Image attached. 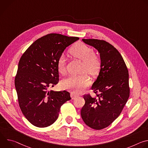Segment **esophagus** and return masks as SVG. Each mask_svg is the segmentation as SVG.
<instances>
[{
  "label": "esophagus",
  "mask_w": 148,
  "mask_h": 148,
  "mask_svg": "<svg viewBox=\"0 0 148 148\" xmlns=\"http://www.w3.org/2000/svg\"><path fill=\"white\" fill-rule=\"evenodd\" d=\"M70 96H71V97L72 98V99H74V98H75L77 97H78V95H77L76 94H75V93H74V92H71V93L70 94Z\"/></svg>",
  "instance_id": "1"
}]
</instances>
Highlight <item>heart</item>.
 Returning <instances> with one entry per match:
<instances>
[{"label": "heart", "instance_id": "obj_1", "mask_svg": "<svg viewBox=\"0 0 148 148\" xmlns=\"http://www.w3.org/2000/svg\"><path fill=\"white\" fill-rule=\"evenodd\" d=\"M69 53L74 57L83 62L82 72H86L91 76H97L100 72L102 66L101 58L95 54L94 50L81 43H77L69 50ZM57 69L59 73H66L65 58L62 55L58 59ZM91 84L88 75L82 74L79 75H71L61 82L63 88L78 93L85 90Z\"/></svg>", "mask_w": 148, "mask_h": 148}]
</instances>
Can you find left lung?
<instances>
[{"label": "left lung", "instance_id": "obj_1", "mask_svg": "<svg viewBox=\"0 0 148 148\" xmlns=\"http://www.w3.org/2000/svg\"><path fill=\"white\" fill-rule=\"evenodd\" d=\"M82 40L98 50L102 66L91 87L97 97L84 95L86 103L81 110V115L89 127L100 130L107 128L119 116L128 99V70L119 52L106 41Z\"/></svg>", "mask_w": 148, "mask_h": 148}]
</instances>
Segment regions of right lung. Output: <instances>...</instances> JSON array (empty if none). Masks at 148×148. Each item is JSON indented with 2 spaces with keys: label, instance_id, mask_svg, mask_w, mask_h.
I'll use <instances>...</instances> for the list:
<instances>
[{
  "label": "right lung",
  "instance_id": "add662e5",
  "mask_svg": "<svg viewBox=\"0 0 148 148\" xmlns=\"http://www.w3.org/2000/svg\"><path fill=\"white\" fill-rule=\"evenodd\" d=\"M78 37L51 33L30 45L21 57L14 79L19 107L34 126L45 128L58 118L61 105L71 99L66 91L49 90L58 84V59Z\"/></svg>",
  "mask_w": 148,
  "mask_h": 148
}]
</instances>
